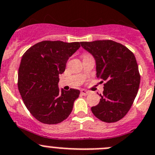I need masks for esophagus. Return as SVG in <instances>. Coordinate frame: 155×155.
I'll use <instances>...</instances> for the list:
<instances>
[{
  "instance_id": "1",
  "label": "esophagus",
  "mask_w": 155,
  "mask_h": 155,
  "mask_svg": "<svg viewBox=\"0 0 155 155\" xmlns=\"http://www.w3.org/2000/svg\"><path fill=\"white\" fill-rule=\"evenodd\" d=\"M81 93H82V95H83V96H86V95L89 94V91H87V90H81Z\"/></svg>"
}]
</instances>
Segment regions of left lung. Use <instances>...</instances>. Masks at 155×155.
I'll return each instance as SVG.
<instances>
[{
  "label": "left lung",
  "instance_id": "obj_1",
  "mask_svg": "<svg viewBox=\"0 0 155 155\" xmlns=\"http://www.w3.org/2000/svg\"><path fill=\"white\" fill-rule=\"evenodd\" d=\"M80 44L96 61L97 77L106 82L100 103L91 107L92 112L104 122H117L127 114L140 86L134 55L126 46L112 40Z\"/></svg>",
  "mask_w": 155,
  "mask_h": 155
}]
</instances>
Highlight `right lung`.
Returning a JSON list of instances; mask_svg holds the SVG:
<instances>
[{
    "label": "right lung",
    "instance_id": "1",
    "mask_svg": "<svg viewBox=\"0 0 155 155\" xmlns=\"http://www.w3.org/2000/svg\"><path fill=\"white\" fill-rule=\"evenodd\" d=\"M79 42L43 41L25 51L18 69V86L24 104L35 119L56 124L71 114L79 90H59L58 75L64 72L69 57Z\"/></svg>",
    "mask_w": 155,
    "mask_h": 155
}]
</instances>
